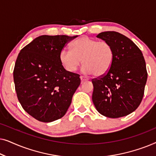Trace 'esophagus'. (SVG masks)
<instances>
[{
	"label": "esophagus",
	"instance_id": "34e87169",
	"mask_svg": "<svg viewBox=\"0 0 156 156\" xmlns=\"http://www.w3.org/2000/svg\"><path fill=\"white\" fill-rule=\"evenodd\" d=\"M80 80H81V81H82V82H85V81L88 80V79H87V77H85V76H80Z\"/></svg>",
	"mask_w": 156,
	"mask_h": 156
}]
</instances>
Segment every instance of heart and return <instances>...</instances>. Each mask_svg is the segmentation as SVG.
I'll return each mask as SVG.
<instances>
[{"label":"heart","instance_id":"heart-1","mask_svg":"<svg viewBox=\"0 0 156 156\" xmlns=\"http://www.w3.org/2000/svg\"><path fill=\"white\" fill-rule=\"evenodd\" d=\"M70 50H62L59 54L61 65L68 72H75L82 60L85 73L99 77L107 73L114 60L112 44L104 40L82 37L72 42Z\"/></svg>","mask_w":156,"mask_h":156}]
</instances>
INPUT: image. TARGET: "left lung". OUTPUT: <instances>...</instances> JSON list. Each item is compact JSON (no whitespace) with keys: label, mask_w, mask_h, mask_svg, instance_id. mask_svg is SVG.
I'll list each match as a JSON object with an SVG mask.
<instances>
[{"label":"left lung","mask_w":156,"mask_h":156,"mask_svg":"<svg viewBox=\"0 0 156 156\" xmlns=\"http://www.w3.org/2000/svg\"><path fill=\"white\" fill-rule=\"evenodd\" d=\"M112 44L114 60L105 75L92 80V101L101 115L116 119L127 116L140 105L148 73L142 52L122 34L106 31L97 36Z\"/></svg>","instance_id":"left-lung-1"}]
</instances>
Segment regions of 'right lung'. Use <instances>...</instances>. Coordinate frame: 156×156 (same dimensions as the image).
Listing matches in <instances>:
<instances>
[{"label": "right lung", "instance_id": "add662e5", "mask_svg": "<svg viewBox=\"0 0 156 156\" xmlns=\"http://www.w3.org/2000/svg\"><path fill=\"white\" fill-rule=\"evenodd\" d=\"M77 35H41L20 50L13 70L17 97L27 114L42 122L65 116L80 86V75L68 72L59 54Z\"/></svg>", "mask_w": 156, "mask_h": 156}]
</instances>
